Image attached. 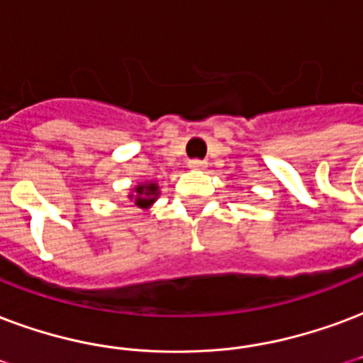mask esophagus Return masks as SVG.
Instances as JSON below:
<instances>
[{"instance_id":"esophagus-1","label":"esophagus","mask_w":363,"mask_h":363,"mask_svg":"<svg viewBox=\"0 0 363 363\" xmlns=\"http://www.w3.org/2000/svg\"><path fill=\"white\" fill-rule=\"evenodd\" d=\"M208 167V163L202 160H190L189 161V169H192V171H202V169Z\"/></svg>"}]
</instances>
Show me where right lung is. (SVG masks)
Wrapping results in <instances>:
<instances>
[{"label":"right lung","mask_w":363,"mask_h":363,"mask_svg":"<svg viewBox=\"0 0 363 363\" xmlns=\"http://www.w3.org/2000/svg\"><path fill=\"white\" fill-rule=\"evenodd\" d=\"M136 194H130L128 198H134V203L142 209H147L152 203L157 200V196H160V186L155 184V182H144V184H138L136 189H134Z\"/></svg>","instance_id":"1"}]
</instances>
